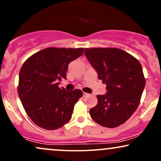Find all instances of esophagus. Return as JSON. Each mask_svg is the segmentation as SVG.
I'll return each instance as SVG.
<instances>
[{"label":"esophagus","mask_w":161,"mask_h":161,"mask_svg":"<svg viewBox=\"0 0 161 161\" xmlns=\"http://www.w3.org/2000/svg\"><path fill=\"white\" fill-rule=\"evenodd\" d=\"M88 94L86 93V92H83V97H86V96H88Z\"/></svg>","instance_id":"esophagus-1"}]
</instances>
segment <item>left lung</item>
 <instances>
[{"instance_id": "8db88e82", "label": "left lung", "mask_w": 161, "mask_h": 161, "mask_svg": "<svg viewBox=\"0 0 161 161\" xmlns=\"http://www.w3.org/2000/svg\"><path fill=\"white\" fill-rule=\"evenodd\" d=\"M85 54L107 86L106 95H97V104L90 110V116L102 126H119L140 103L145 86L141 64L119 48H86Z\"/></svg>"}]
</instances>
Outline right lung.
Listing matches in <instances>:
<instances>
[{"mask_svg": "<svg viewBox=\"0 0 161 161\" xmlns=\"http://www.w3.org/2000/svg\"><path fill=\"white\" fill-rule=\"evenodd\" d=\"M83 52L82 47H47L29 57L22 66L18 95L28 116L38 126L53 130L70 120L82 92L59 88L58 80L66 79L69 64Z\"/></svg>", "mask_w": 161, "mask_h": 161, "instance_id": "1", "label": "right lung"}]
</instances>
